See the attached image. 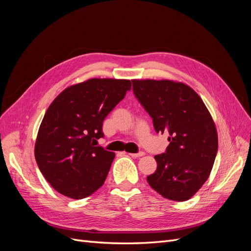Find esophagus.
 <instances>
[{
    "label": "esophagus",
    "mask_w": 251,
    "mask_h": 251,
    "mask_svg": "<svg viewBox=\"0 0 251 251\" xmlns=\"http://www.w3.org/2000/svg\"><path fill=\"white\" fill-rule=\"evenodd\" d=\"M128 155L133 158H139V157H142L144 155V153L143 151H139V153H130Z\"/></svg>",
    "instance_id": "34e87169"
}]
</instances>
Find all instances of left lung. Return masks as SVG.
Listing matches in <instances>:
<instances>
[{"instance_id": "1", "label": "left lung", "mask_w": 251, "mask_h": 251, "mask_svg": "<svg viewBox=\"0 0 251 251\" xmlns=\"http://www.w3.org/2000/svg\"><path fill=\"white\" fill-rule=\"evenodd\" d=\"M134 94L153 118L157 133H169L166 151L155 156L150 186L163 198L186 201L209 177L218 151V134L201 97L185 83L133 79Z\"/></svg>"}]
</instances>
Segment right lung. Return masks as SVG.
Listing matches in <instances>:
<instances>
[{
    "label": "right lung",
    "mask_w": 251,
    "mask_h": 251,
    "mask_svg": "<svg viewBox=\"0 0 251 251\" xmlns=\"http://www.w3.org/2000/svg\"><path fill=\"white\" fill-rule=\"evenodd\" d=\"M128 79L91 78L66 88L49 105L37 133L34 156L51 186L83 199L104 183L115 158L95 147L102 123L131 90Z\"/></svg>",
    "instance_id": "1"
}]
</instances>
